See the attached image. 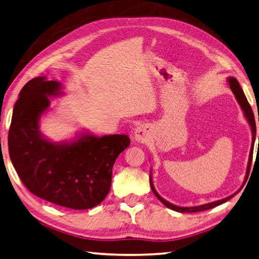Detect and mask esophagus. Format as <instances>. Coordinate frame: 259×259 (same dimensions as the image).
<instances>
[{"instance_id": "34e87169", "label": "esophagus", "mask_w": 259, "mask_h": 259, "mask_svg": "<svg viewBox=\"0 0 259 259\" xmlns=\"http://www.w3.org/2000/svg\"><path fill=\"white\" fill-rule=\"evenodd\" d=\"M135 139L139 143H147L150 138V129L149 126H147L145 124H140L139 126H137L135 129Z\"/></svg>"}]
</instances>
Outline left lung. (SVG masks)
I'll return each instance as SVG.
<instances>
[{
    "instance_id": "left-lung-1",
    "label": "left lung",
    "mask_w": 259,
    "mask_h": 259,
    "mask_svg": "<svg viewBox=\"0 0 259 259\" xmlns=\"http://www.w3.org/2000/svg\"><path fill=\"white\" fill-rule=\"evenodd\" d=\"M228 83H229V86L230 89L232 91V93L235 94L236 99L238 101V103H239L241 110L244 111V114L246 116V119L248 121V123H249L250 125V129H251V134H252V141H251V147H250V153H249V159H248V165H247V170H246V176H245V181L244 183L247 180L248 177V174H249V169H250V166H251V159H252V153H254V144H255V139H256V122H255V116H254V113H252V110H251V106L249 105V103H248V101L246 99V96L244 94V91H242V89L240 88V84L238 80L235 78V77H228ZM259 121V119H258ZM258 144H259V138H258ZM259 148V146H258ZM151 171V170H150ZM149 181H150V187L151 190H153L154 194L158 197V200L163 203L165 206L169 207V209L174 210V211H177V212H181V213H184V212H199V211H204V210H209V209H212V207H215L218 205H220L222 203H225V202L229 201L232 196L236 195L238 192H236L235 194H232L230 196H227L225 197V199H221V200H218V201H214V202H211V203H206V204H202V205H199V206H177L175 204H171L169 203L168 201H166L165 199H163L158 193H157V191L155 190V186H154V183H153V179H151V173L149 175Z\"/></svg>"
}]
</instances>
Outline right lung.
<instances>
[{"mask_svg": "<svg viewBox=\"0 0 259 259\" xmlns=\"http://www.w3.org/2000/svg\"><path fill=\"white\" fill-rule=\"evenodd\" d=\"M62 84L45 76L25 84L14 104L9 154L25 187L50 203L74 210L94 207L108 195L115 159L129 147L126 135L96 137L80 133L72 141L45 138L39 121L59 96Z\"/></svg>", "mask_w": 259, "mask_h": 259, "instance_id": "1", "label": "right lung"}]
</instances>
